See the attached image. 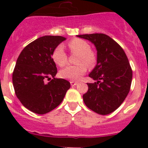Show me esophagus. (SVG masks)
Instances as JSON below:
<instances>
[{"label":"esophagus","instance_id":"obj_1","mask_svg":"<svg viewBox=\"0 0 148 148\" xmlns=\"http://www.w3.org/2000/svg\"><path fill=\"white\" fill-rule=\"evenodd\" d=\"M71 85L72 86H74L77 85V82H74V81H71Z\"/></svg>","mask_w":148,"mask_h":148}]
</instances>
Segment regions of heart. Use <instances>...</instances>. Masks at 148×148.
I'll return each mask as SVG.
<instances>
[{
    "instance_id": "1",
    "label": "heart",
    "mask_w": 148,
    "mask_h": 148,
    "mask_svg": "<svg viewBox=\"0 0 148 148\" xmlns=\"http://www.w3.org/2000/svg\"><path fill=\"white\" fill-rule=\"evenodd\" d=\"M69 48L74 53L79 54L75 66H67L59 72L60 77L71 81H77L86 74V66L92 67L95 62V56L91 51L90 45L83 39H74L68 43ZM52 59L55 64L63 66L67 62V55L62 45L57 46L52 52Z\"/></svg>"
}]
</instances>
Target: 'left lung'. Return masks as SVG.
<instances>
[{"mask_svg":"<svg viewBox=\"0 0 148 148\" xmlns=\"http://www.w3.org/2000/svg\"><path fill=\"white\" fill-rule=\"evenodd\" d=\"M77 36L90 41L97 49V65L89 74L97 82L87 83L89 89L83 95L84 103L98 114H109L120 107L130 90L132 71L127 55L106 34Z\"/></svg>","mask_w":148,"mask_h":148,"instance_id":"obj_1","label":"left lung"}]
</instances>
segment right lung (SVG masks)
<instances>
[{"mask_svg": "<svg viewBox=\"0 0 148 148\" xmlns=\"http://www.w3.org/2000/svg\"><path fill=\"white\" fill-rule=\"evenodd\" d=\"M66 40L58 36H45L26 46L19 55L12 74L15 93L22 105L37 114L58 107L71 83L55 78L57 67L51 56L55 48ZM53 77L46 84V79Z\"/></svg>", "mask_w": 148, "mask_h": 148, "instance_id": "1", "label": "right lung"}]
</instances>
